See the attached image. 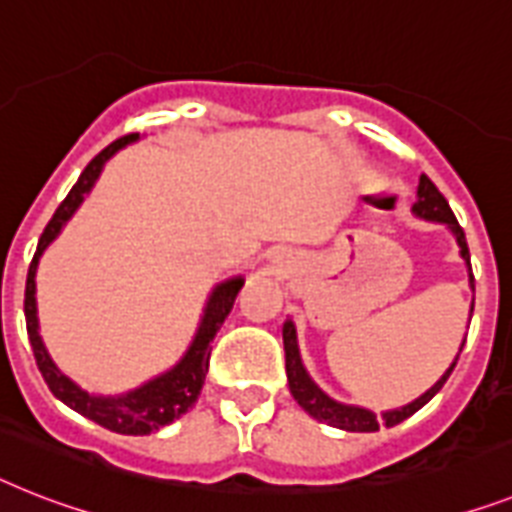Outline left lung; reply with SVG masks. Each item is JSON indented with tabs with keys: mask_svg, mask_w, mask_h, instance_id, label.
Segmentation results:
<instances>
[{
	"mask_svg": "<svg viewBox=\"0 0 512 512\" xmlns=\"http://www.w3.org/2000/svg\"><path fill=\"white\" fill-rule=\"evenodd\" d=\"M413 211H416L418 217L434 219V222H445V225L453 230L455 240H458L460 256H463L466 264L471 266V253H468L466 232H463V227L458 225V219H455L453 209H450V204L445 201V196L439 193L437 185H434L426 175H421V180H418V201L413 204ZM471 285H474V274H471ZM471 311H474V306H471ZM282 340H285V371H287V382H290L293 398L298 400V405H301L308 416H314L316 421H324V424L329 426H337V429H345V432H379V426L400 424V421H405L408 416H413L418 408H424V405L429 403L439 390H442V384L447 382V377H450L455 369V363H453V366L447 369L445 377L439 379L432 390L426 392V395H421L416 403L405 405V408H400V411H387L382 413V416H377V413L366 411V408L335 403V400L327 398V395H324L314 382H311V377H308L301 363V353H298V340H295L293 322H285V327H282ZM455 361H458V358H455Z\"/></svg>",
	"mask_w": 512,
	"mask_h": 512,
	"instance_id": "obj_1",
	"label": "left lung"
}]
</instances>
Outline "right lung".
I'll use <instances>...</instances> for the list:
<instances>
[{
  "instance_id": "obj_1",
  "label": "right lung",
  "mask_w": 512,
  "mask_h": 512,
  "mask_svg": "<svg viewBox=\"0 0 512 512\" xmlns=\"http://www.w3.org/2000/svg\"><path fill=\"white\" fill-rule=\"evenodd\" d=\"M135 141V135H122L117 141H112L104 151L88 162V167L80 172L78 183L70 188V193L65 196V201L57 206L54 217L49 219V225L41 232V240H38V248L33 253V261L28 266V280H25V327H28V337H31L33 356H36L38 371L44 382L49 384V390L54 392V398H59L65 405H70L73 411H78L80 416L91 418L99 426L109 429V432L117 434H151L156 429H162L164 424H170L175 418L183 416L188 408H193V403L201 395V387H204L206 371H209V356H211V340L219 332L222 322L232 311V303L238 298L243 280L235 277V280H227L211 293L209 306H206L204 322L198 327L196 340L188 348L185 358L177 363L175 369L156 377L154 382L143 384L141 390L128 392L122 398H94L73 384L70 379L62 374V371L54 366V361L46 353L44 342L38 337V319H36V266L44 248L52 243L59 235L62 225L67 219L73 217V211L78 209L83 196H86L91 185L96 183L101 167L107 162L114 151H120L125 143Z\"/></svg>"
}]
</instances>
